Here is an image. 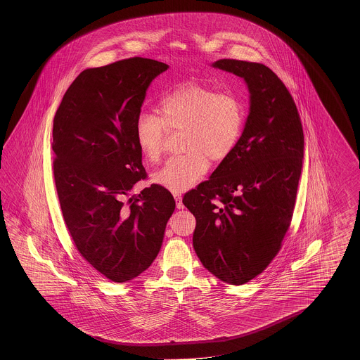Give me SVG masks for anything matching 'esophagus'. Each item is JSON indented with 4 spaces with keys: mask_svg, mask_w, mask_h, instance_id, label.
I'll list each match as a JSON object with an SVG mask.
<instances>
[{
    "mask_svg": "<svg viewBox=\"0 0 360 360\" xmlns=\"http://www.w3.org/2000/svg\"><path fill=\"white\" fill-rule=\"evenodd\" d=\"M174 197H175V200H176V207L179 210H183V197H181V194H179V193H175L174 194Z\"/></svg>",
    "mask_w": 360,
    "mask_h": 360,
    "instance_id": "esophagus-1",
    "label": "esophagus"
}]
</instances>
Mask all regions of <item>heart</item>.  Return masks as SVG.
Wrapping results in <instances>:
<instances>
[{
    "instance_id": "1",
    "label": "heart",
    "mask_w": 360,
    "mask_h": 360,
    "mask_svg": "<svg viewBox=\"0 0 360 360\" xmlns=\"http://www.w3.org/2000/svg\"><path fill=\"white\" fill-rule=\"evenodd\" d=\"M157 115H140L135 123V140L149 162L163 153L166 129L181 130L185 153L169 158L154 175V183L174 193L186 191L205 176L210 160L229 157L245 124V108L233 94L217 92L198 82L177 84L162 96Z\"/></svg>"
}]
</instances>
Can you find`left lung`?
I'll return each instance as SVG.
<instances>
[{
    "label": "left lung",
    "instance_id": "left-lung-1",
    "mask_svg": "<svg viewBox=\"0 0 360 360\" xmlns=\"http://www.w3.org/2000/svg\"><path fill=\"white\" fill-rule=\"evenodd\" d=\"M212 67L245 79L250 113L234 150L183 203L197 220L193 245L203 266L240 285L268 268L291 225L304 132L291 94L271 69L236 59Z\"/></svg>",
    "mask_w": 360,
    "mask_h": 360
}]
</instances>
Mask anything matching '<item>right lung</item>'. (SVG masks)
I'll list each match as a JSON object with an SVG mask.
<instances>
[{"label": "right lung", "mask_w": 360, "mask_h": 360, "mask_svg": "<svg viewBox=\"0 0 360 360\" xmlns=\"http://www.w3.org/2000/svg\"><path fill=\"white\" fill-rule=\"evenodd\" d=\"M167 68L136 56L86 69L54 117L55 185L69 236L84 260L115 283L152 265L175 210L172 194L158 184L130 195L146 177L135 123L149 84Z\"/></svg>", "instance_id": "1"}]
</instances>
